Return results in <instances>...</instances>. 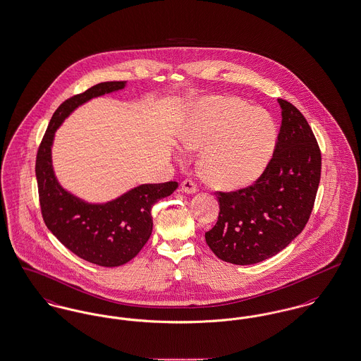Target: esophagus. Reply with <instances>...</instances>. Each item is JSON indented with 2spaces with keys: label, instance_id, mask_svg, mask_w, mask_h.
<instances>
[{
  "label": "esophagus",
  "instance_id": "34e87169",
  "mask_svg": "<svg viewBox=\"0 0 361 361\" xmlns=\"http://www.w3.org/2000/svg\"><path fill=\"white\" fill-rule=\"evenodd\" d=\"M181 189L187 193H195L197 190V185L196 183L192 180V178H185L183 183H181Z\"/></svg>",
  "mask_w": 361,
  "mask_h": 361
}]
</instances>
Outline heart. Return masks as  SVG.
Listing matches in <instances>:
<instances>
[{"instance_id": "b5f03b06", "label": "heart", "mask_w": 361, "mask_h": 361, "mask_svg": "<svg viewBox=\"0 0 361 361\" xmlns=\"http://www.w3.org/2000/svg\"><path fill=\"white\" fill-rule=\"evenodd\" d=\"M271 115L233 96L197 104L183 131V143L204 149L199 168L211 185L237 189L252 184L268 165L276 145Z\"/></svg>"}]
</instances>
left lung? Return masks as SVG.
<instances>
[{
    "label": "left lung",
    "mask_w": 361,
    "mask_h": 361,
    "mask_svg": "<svg viewBox=\"0 0 361 361\" xmlns=\"http://www.w3.org/2000/svg\"><path fill=\"white\" fill-rule=\"evenodd\" d=\"M281 127L271 161L257 180L216 190L219 216L207 245L226 262L250 265L272 257L307 224L321 180V150L300 111L279 99Z\"/></svg>",
    "instance_id": "left-lung-1"
}]
</instances>
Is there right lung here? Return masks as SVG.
I'll return each mask as SVG.
<instances>
[{"label":"right lung","mask_w":361,"mask_h":361,"mask_svg":"<svg viewBox=\"0 0 361 361\" xmlns=\"http://www.w3.org/2000/svg\"><path fill=\"white\" fill-rule=\"evenodd\" d=\"M124 85L126 81L102 82L61 104L39 145L35 164L44 224L70 252L100 267H119L137 256L152 235V208L178 187L176 181L143 184L106 204H87L58 184L51 165L55 130L78 105Z\"/></svg>","instance_id":"1"}]
</instances>
